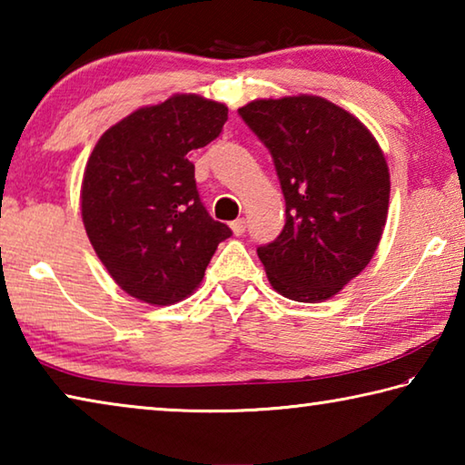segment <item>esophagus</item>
I'll use <instances>...</instances> for the list:
<instances>
[{
	"instance_id": "obj_1",
	"label": "esophagus",
	"mask_w": 465,
	"mask_h": 465,
	"mask_svg": "<svg viewBox=\"0 0 465 465\" xmlns=\"http://www.w3.org/2000/svg\"><path fill=\"white\" fill-rule=\"evenodd\" d=\"M232 232L233 235H242L243 232H246V219H235V222H232Z\"/></svg>"
}]
</instances>
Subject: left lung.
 I'll use <instances>...</instances> for the list:
<instances>
[{
  "label": "left lung",
  "instance_id": "obj_1",
  "mask_svg": "<svg viewBox=\"0 0 465 465\" xmlns=\"http://www.w3.org/2000/svg\"><path fill=\"white\" fill-rule=\"evenodd\" d=\"M242 119L269 147L285 227L258 248L272 289L320 303L371 262L390 207V170L363 123L312 94L252 100Z\"/></svg>",
  "mask_w": 465,
  "mask_h": 465
}]
</instances>
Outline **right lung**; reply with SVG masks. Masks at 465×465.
I'll return each instance as SVG.
<instances>
[{"mask_svg":"<svg viewBox=\"0 0 465 465\" xmlns=\"http://www.w3.org/2000/svg\"><path fill=\"white\" fill-rule=\"evenodd\" d=\"M225 121L223 102L174 94L133 110L92 149L80 191L85 233L116 285L139 302L162 308L193 295L232 235L203 207L188 160Z\"/></svg>","mask_w":465,"mask_h":465,"instance_id":"add662e5","label":"right lung"}]
</instances>
